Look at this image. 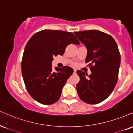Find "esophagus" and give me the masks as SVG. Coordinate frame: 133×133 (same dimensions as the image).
Segmentation results:
<instances>
[{
    "instance_id": "34e87169",
    "label": "esophagus",
    "mask_w": 133,
    "mask_h": 133,
    "mask_svg": "<svg viewBox=\"0 0 133 133\" xmlns=\"http://www.w3.org/2000/svg\"><path fill=\"white\" fill-rule=\"evenodd\" d=\"M74 73L76 72V69H74Z\"/></svg>"
}]
</instances>
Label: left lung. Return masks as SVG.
<instances>
[{
    "label": "left lung",
    "instance_id": "left-lung-1",
    "mask_svg": "<svg viewBox=\"0 0 133 133\" xmlns=\"http://www.w3.org/2000/svg\"><path fill=\"white\" fill-rule=\"evenodd\" d=\"M87 50L85 62H89V76L81 70L76 89L79 98L89 104L105 100L115 89L118 81L121 57L117 44L109 35L99 30L74 32Z\"/></svg>",
    "mask_w": 133,
    "mask_h": 133
}]
</instances>
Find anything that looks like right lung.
I'll list each match as a JSON object with an SVG mask.
<instances>
[{
  "mask_svg": "<svg viewBox=\"0 0 133 133\" xmlns=\"http://www.w3.org/2000/svg\"><path fill=\"white\" fill-rule=\"evenodd\" d=\"M79 44L71 32L44 30L35 33L27 43L23 54L22 72L26 90L34 100L51 105L59 100L62 89L74 69L54 68L53 57L62 56L69 44Z\"/></svg>",
  "mask_w": 133,
  "mask_h": 133,
  "instance_id": "obj_1",
  "label": "right lung"
}]
</instances>
